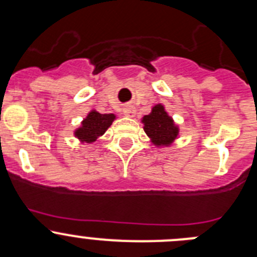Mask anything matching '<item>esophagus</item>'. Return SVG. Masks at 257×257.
<instances>
[{
	"instance_id": "esophagus-1",
	"label": "esophagus",
	"mask_w": 257,
	"mask_h": 257,
	"mask_svg": "<svg viewBox=\"0 0 257 257\" xmlns=\"http://www.w3.org/2000/svg\"><path fill=\"white\" fill-rule=\"evenodd\" d=\"M123 114L125 116H129V118H133V116L136 115V110H134L133 107H126V108H124Z\"/></svg>"
}]
</instances>
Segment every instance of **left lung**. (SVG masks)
<instances>
[{"label":"left lung","mask_w":257,"mask_h":257,"mask_svg":"<svg viewBox=\"0 0 257 257\" xmlns=\"http://www.w3.org/2000/svg\"><path fill=\"white\" fill-rule=\"evenodd\" d=\"M144 132L155 147H169L179 137V126L168 114L164 105L157 104L142 118Z\"/></svg>","instance_id":"left-lung-1"}]
</instances>
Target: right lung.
<instances>
[{
	"mask_svg": "<svg viewBox=\"0 0 257 257\" xmlns=\"http://www.w3.org/2000/svg\"><path fill=\"white\" fill-rule=\"evenodd\" d=\"M114 119L115 115L112 113L100 114L95 109H92L83 119L79 128L74 131V137L79 139L80 143H93L107 132Z\"/></svg>",
	"mask_w": 257,
	"mask_h": 257,
	"instance_id": "right-lung-1",
	"label": "right lung"
}]
</instances>
